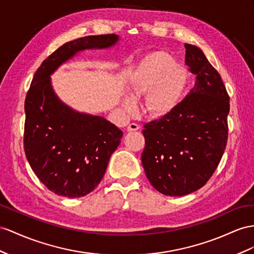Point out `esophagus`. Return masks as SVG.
<instances>
[{"instance_id":"esophagus-1","label":"esophagus","mask_w":254,"mask_h":254,"mask_svg":"<svg viewBox=\"0 0 254 254\" xmlns=\"http://www.w3.org/2000/svg\"><path fill=\"white\" fill-rule=\"evenodd\" d=\"M139 126L136 125V123H129V126L127 127V132H135L138 131Z\"/></svg>"}]
</instances>
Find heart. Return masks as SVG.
Returning a JSON list of instances; mask_svg holds the SVG:
<instances>
[{"label":"heart","mask_w":254,"mask_h":254,"mask_svg":"<svg viewBox=\"0 0 254 254\" xmlns=\"http://www.w3.org/2000/svg\"><path fill=\"white\" fill-rule=\"evenodd\" d=\"M188 78L187 69L164 51H155L142 60L129 78V91L134 99L147 95L145 108L154 117L173 112L179 103ZM127 112H133L135 103L123 101Z\"/></svg>","instance_id":"heart-1"}]
</instances>
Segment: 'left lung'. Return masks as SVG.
Instances as JSON below:
<instances>
[{"mask_svg": "<svg viewBox=\"0 0 254 254\" xmlns=\"http://www.w3.org/2000/svg\"><path fill=\"white\" fill-rule=\"evenodd\" d=\"M186 64L195 76L190 93L173 112L144 126L142 166L160 193L184 196L211 178L224 153L230 96L218 70L199 48L185 44Z\"/></svg>", "mask_w": 254, "mask_h": 254, "instance_id": "left-lung-1", "label": "left lung"}]
</instances>
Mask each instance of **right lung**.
<instances>
[{"label": "right lung", "mask_w": 254, "mask_h": 254, "mask_svg": "<svg viewBox=\"0 0 254 254\" xmlns=\"http://www.w3.org/2000/svg\"><path fill=\"white\" fill-rule=\"evenodd\" d=\"M117 41L116 34L90 35L62 45L37 68L25 96V157L41 183L61 196L81 197L95 189L123 133L103 117L64 105L49 76L78 51L107 48Z\"/></svg>", "instance_id": "right-lung-1"}]
</instances>
